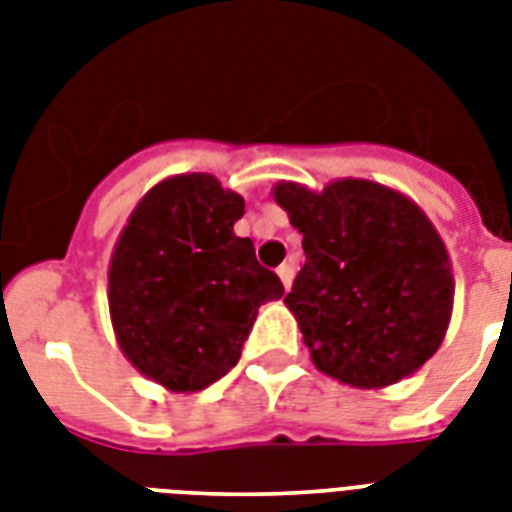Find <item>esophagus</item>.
<instances>
[{"instance_id":"34e87169","label":"esophagus","mask_w":512,"mask_h":512,"mask_svg":"<svg viewBox=\"0 0 512 512\" xmlns=\"http://www.w3.org/2000/svg\"><path fill=\"white\" fill-rule=\"evenodd\" d=\"M276 273H279V279H281V284H284V289L292 287V281H295V268H292V265L281 263L279 268H276Z\"/></svg>"}]
</instances>
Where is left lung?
I'll return each instance as SVG.
<instances>
[{
  "label": "left lung",
  "instance_id": "left-lung-1",
  "mask_svg": "<svg viewBox=\"0 0 512 512\" xmlns=\"http://www.w3.org/2000/svg\"><path fill=\"white\" fill-rule=\"evenodd\" d=\"M303 233L305 265L284 297L313 364L353 388H385L417 372L444 342L452 265L414 201L369 180L321 193L273 191Z\"/></svg>",
  "mask_w": 512,
  "mask_h": 512
}]
</instances>
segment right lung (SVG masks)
<instances>
[{
    "label": "right lung",
    "mask_w": 512,
    "mask_h": 512,
    "mask_svg": "<svg viewBox=\"0 0 512 512\" xmlns=\"http://www.w3.org/2000/svg\"><path fill=\"white\" fill-rule=\"evenodd\" d=\"M241 215L244 199L212 175H177L143 196L116 241L108 305L119 348L175 393L231 372L257 308L284 295L252 239L233 233Z\"/></svg>",
    "instance_id": "add662e5"
}]
</instances>
